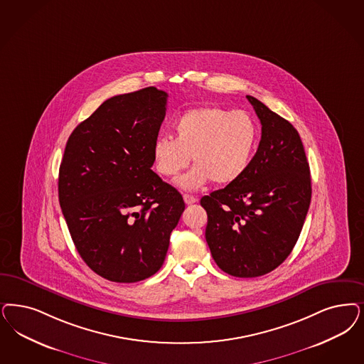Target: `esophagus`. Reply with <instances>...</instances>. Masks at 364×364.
<instances>
[{"instance_id":"34e87169","label":"esophagus","mask_w":364,"mask_h":364,"mask_svg":"<svg viewBox=\"0 0 364 364\" xmlns=\"http://www.w3.org/2000/svg\"><path fill=\"white\" fill-rule=\"evenodd\" d=\"M183 198H184L186 204H193V203H196V201H198V198H195V196H192V195H188V193L183 195Z\"/></svg>"}]
</instances>
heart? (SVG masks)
<instances>
[{"label": "heart", "mask_w": 364, "mask_h": 364, "mask_svg": "<svg viewBox=\"0 0 364 364\" xmlns=\"http://www.w3.org/2000/svg\"><path fill=\"white\" fill-rule=\"evenodd\" d=\"M175 138L159 137L153 144V161L164 177L178 178L184 189L200 188L213 180L218 186L235 183L250 165L258 142V126L250 114L218 106L187 110L176 119Z\"/></svg>", "instance_id": "b5f03b06"}]
</instances>
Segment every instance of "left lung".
<instances>
[{
    "instance_id": "obj_1",
    "label": "left lung",
    "mask_w": 364,
    "mask_h": 364,
    "mask_svg": "<svg viewBox=\"0 0 364 364\" xmlns=\"http://www.w3.org/2000/svg\"><path fill=\"white\" fill-rule=\"evenodd\" d=\"M262 125L245 175L201 198L213 261L230 276H264L282 264L309 210V164L299 132L261 100L246 97Z\"/></svg>"
}]
</instances>
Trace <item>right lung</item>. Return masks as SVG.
<instances>
[{
  "instance_id": "1",
  "label": "right lung",
  "mask_w": 364,
  "mask_h": 364,
  "mask_svg": "<svg viewBox=\"0 0 364 364\" xmlns=\"http://www.w3.org/2000/svg\"><path fill=\"white\" fill-rule=\"evenodd\" d=\"M168 94L115 95L76 126L59 169V203L76 250L113 282H138L163 266L183 196L151 171Z\"/></svg>"
}]
</instances>
